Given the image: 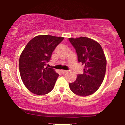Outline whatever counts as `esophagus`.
<instances>
[{
	"mask_svg": "<svg viewBox=\"0 0 125 125\" xmlns=\"http://www.w3.org/2000/svg\"><path fill=\"white\" fill-rule=\"evenodd\" d=\"M60 71H61V73H62V74H65L66 73H67V71L66 70H61Z\"/></svg>",
	"mask_w": 125,
	"mask_h": 125,
	"instance_id": "34e87169",
	"label": "esophagus"
}]
</instances>
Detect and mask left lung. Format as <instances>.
<instances>
[{
  "label": "left lung",
  "mask_w": 125,
  "mask_h": 125,
  "mask_svg": "<svg viewBox=\"0 0 125 125\" xmlns=\"http://www.w3.org/2000/svg\"><path fill=\"white\" fill-rule=\"evenodd\" d=\"M76 51L78 61L85 65L83 73L78 74L75 82L69 84L70 89L80 96H88L95 93L104 79L106 59L101 45L88 37L69 38Z\"/></svg>",
  "instance_id": "obj_1"
}]
</instances>
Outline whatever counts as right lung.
I'll list each match as a JSON object with an SVG mask.
<instances>
[{"label": "right lung", "instance_id": "right-lung-1", "mask_svg": "<svg viewBox=\"0 0 125 125\" xmlns=\"http://www.w3.org/2000/svg\"><path fill=\"white\" fill-rule=\"evenodd\" d=\"M63 39L40 35L31 39L24 48L19 59L20 74L24 85L31 93L45 95L54 88L59 74L45 66Z\"/></svg>", "mask_w": 125, "mask_h": 125}]
</instances>
